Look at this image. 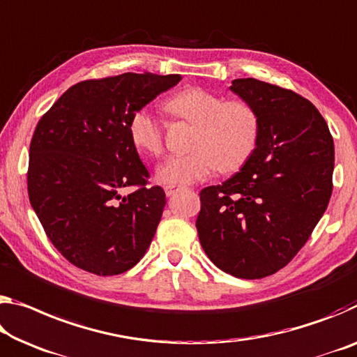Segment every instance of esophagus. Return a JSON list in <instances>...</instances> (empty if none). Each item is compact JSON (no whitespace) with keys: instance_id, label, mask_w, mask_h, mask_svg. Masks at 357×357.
<instances>
[{"instance_id":"obj_1","label":"esophagus","mask_w":357,"mask_h":357,"mask_svg":"<svg viewBox=\"0 0 357 357\" xmlns=\"http://www.w3.org/2000/svg\"><path fill=\"white\" fill-rule=\"evenodd\" d=\"M181 188H176V185H165V194L167 197H172L176 194V192H179Z\"/></svg>"}]
</instances>
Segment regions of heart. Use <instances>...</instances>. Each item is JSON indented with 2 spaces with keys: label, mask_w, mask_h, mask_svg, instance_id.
<instances>
[{
  "label": "heart",
  "mask_w": 357,
  "mask_h": 357,
  "mask_svg": "<svg viewBox=\"0 0 357 357\" xmlns=\"http://www.w3.org/2000/svg\"><path fill=\"white\" fill-rule=\"evenodd\" d=\"M169 114L194 123L190 152L169 155L155 169L158 183L188 185L206 179L219 168L231 172L251 154L257 137V116L245 101H224L200 87L173 95L165 103ZM130 138L138 149L162 152V126L149 109H138L130 119Z\"/></svg>",
  "instance_id": "heart-1"
}]
</instances>
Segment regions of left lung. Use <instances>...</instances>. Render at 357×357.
Returning a JSON list of instances; mask_svg holds the SVG:
<instances>
[{
    "label": "left lung",
    "mask_w": 357,
    "mask_h": 357,
    "mask_svg": "<svg viewBox=\"0 0 357 357\" xmlns=\"http://www.w3.org/2000/svg\"><path fill=\"white\" fill-rule=\"evenodd\" d=\"M229 89L256 112V144L238 173L200 192L195 225L214 265L256 280L289 264L319 222L335 151L324 117L301 95L252 77Z\"/></svg>",
    "instance_id": "1"
}]
</instances>
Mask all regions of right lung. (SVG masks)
<instances>
[{"label": "right lung", "mask_w": 357, "mask_h": 357, "mask_svg": "<svg viewBox=\"0 0 357 357\" xmlns=\"http://www.w3.org/2000/svg\"><path fill=\"white\" fill-rule=\"evenodd\" d=\"M179 75L123 73L84 81L55 101L30 144L28 197L52 245L76 267L123 273L148 251L165 208L130 138V119ZM138 185L132 195L121 190Z\"/></svg>", "instance_id": "1"}]
</instances>
